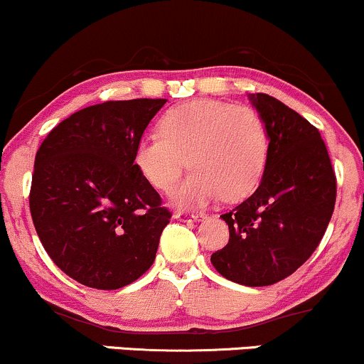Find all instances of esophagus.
<instances>
[{"label": "esophagus", "mask_w": 364, "mask_h": 364, "mask_svg": "<svg viewBox=\"0 0 364 364\" xmlns=\"http://www.w3.org/2000/svg\"><path fill=\"white\" fill-rule=\"evenodd\" d=\"M173 218H177V220H181V221H191V220H194V221H199L200 218H204V213H191V211H177L173 215Z\"/></svg>", "instance_id": "obj_1"}]
</instances>
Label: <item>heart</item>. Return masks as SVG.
I'll return each mask as SVG.
<instances>
[{
    "label": "heart",
    "instance_id": "heart-1",
    "mask_svg": "<svg viewBox=\"0 0 364 364\" xmlns=\"http://www.w3.org/2000/svg\"><path fill=\"white\" fill-rule=\"evenodd\" d=\"M267 160L269 131L262 115L209 98L168 109L160 119V134L144 136L134 148L136 168L161 192L172 189L186 165L192 168L173 191L175 203L182 206L218 196L245 198L262 181Z\"/></svg>",
    "mask_w": 364,
    "mask_h": 364
}]
</instances>
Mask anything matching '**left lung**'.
<instances>
[{
	"label": "left lung",
	"mask_w": 364,
	"mask_h": 364,
	"mask_svg": "<svg viewBox=\"0 0 364 364\" xmlns=\"http://www.w3.org/2000/svg\"><path fill=\"white\" fill-rule=\"evenodd\" d=\"M250 98L267 124V166L257 191L221 215L230 240L211 262L233 283L269 286L291 276L318 247L337 182L317 127L267 93Z\"/></svg>",
	"instance_id": "8db88e82"
}]
</instances>
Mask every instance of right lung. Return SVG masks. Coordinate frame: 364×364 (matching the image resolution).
Wrapping results in <instances>:
<instances>
[{"instance_id":"1","label":"right lung","mask_w":364,"mask_h":364,"mask_svg":"<svg viewBox=\"0 0 364 364\" xmlns=\"http://www.w3.org/2000/svg\"><path fill=\"white\" fill-rule=\"evenodd\" d=\"M165 98L109 100L59 122L37 149L28 206L41 243L71 279L119 289L155 262L172 213L134 165Z\"/></svg>"}]
</instances>
